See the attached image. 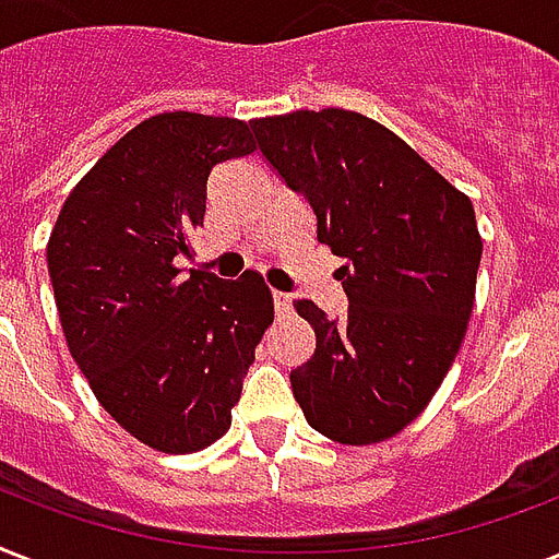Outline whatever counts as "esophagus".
<instances>
[{"label":"esophagus","mask_w":559,"mask_h":559,"mask_svg":"<svg viewBox=\"0 0 559 559\" xmlns=\"http://www.w3.org/2000/svg\"><path fill=\"white\" fill-rule=\"evenodd\" d=\"M272 305H275V313L278 316H287L289 313V307H293V296L289 293H272Z\"/></svg>","instance_id":"esophagus-1"}]
</instances>
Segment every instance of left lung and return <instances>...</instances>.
I'll list each match as a JSON object with an SVG mask.
<instances>
[{"instance_id":"8db88e82","label":"left lung","mask_w":559,"mask_h":559,"mask_svg":"<svg viewBox=\"0 0 559 559\" xmlns=\"http://www.w3.org/2000/svg\"><path fill=\"white\" fill-rule=\"evenodd\" d=\"M249 127L313 211L316 240L345 258L342 319L296 301L316 350L289 371L293 394L316 432L385 441L424 412L467 333L481 261L473 202L359 112L298 109Z\"/></svg>"}]
</instances>
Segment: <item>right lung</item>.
<instances>
[{
  "label": "right lung",
  "mask_w": 559,
  "mask_h": 559,
  "mask_svg": "<svg viewBox=\"0 0 559 559\" xmlns=\"http://www.w3.org/2000/svg\"><path fill=\"white\" fill-rule=\"evenodd\" d=\"M252 151L237 118H147L74 186L48 237L69 354L116 424L159 452L205 450L228 432L272 322L258 272L182 278L174 263L191 258L211 168Z\"/></svg>",
  "instance_id": "add662e5"
}]
</instances>
